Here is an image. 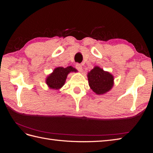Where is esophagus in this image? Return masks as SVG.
Listing matches in <instances>:
<instances>
[{
	"label": "esophagus",
	"instance_id": "1",
	"mask_svg": "<svg viewBox=\"0 0 153 153\" xmlns=\"http://www.w3.org/2000/svg\"><path fill=\"white\" fill-rule=\"evenodd\" d=\"M75 68H76V69H77L78 71H82V66L80 64H76V65H75Z\"/></svg>",
	"mask_w": 153,
	"mask_h": 153
}]
</instances>
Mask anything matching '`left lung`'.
I'll list each match as a JSON object with an SVG mask.
<instances>
[{
	"label": "left lung",
	"mask_w": 153,
	"mask_h": 153,
	"mask_svg": "<svg viewBox=\"0 0 153 153\" xmlns=\"http://www.w3.org/2000/svg\"><path fill=\"white\" fill-rule=\"evenodd\" d=\"M87 77L90 87L97 94L106 93L114 85L113 76L98 66L88 73Z\"/></svg>",
	"instance_id": "8db88e82"
}]
</instances>
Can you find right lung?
<instances>
[{
	"label": "right lung",
	"instance_id": "1",
	"mask_svg": "<svg viewBox=\"0 0 153 153\" xmlns=\"http://www.w3.org/2000/svg\"><path fill=\"white\" fill-rule=\"evenodd\" d=\"M76 71V69L71 66L66 68L63 67L56 68L53 73L47 77L46 83L51 89H59L64 85L68 73Z\"/></svg>",
	"mask_w": 153,
	"mask_h": 153
}]
</instances>
